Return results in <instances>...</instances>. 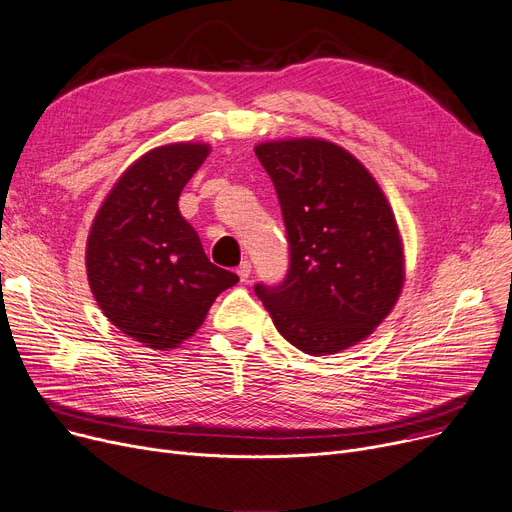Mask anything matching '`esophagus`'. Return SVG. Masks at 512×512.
I'll return each mask as SVG.
<instances>
[{
	"label": "esophagus",
	"instance_id": "esophagus-1",
	"mask_svg": "<svg viewBox=\"0 0 512 512\" xmlns=\"http://www.w3.org/2000/svg\"><path fill=\"white\" fill-rule=\"evenodd\" d=\"M250 273H252V264L248 260H244L242 264L237 266V277H239V281H242V283H246L250 279Z\"/></svg>",
	"mask_w": 512,
	"mask_h": 512
}]
</instances>
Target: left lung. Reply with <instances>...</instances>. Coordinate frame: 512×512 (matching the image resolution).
<instances>
[{
  "label": "left lung",
  "instance_id": "obj_1",
  "mask_svg": "<svg viewBox=\"0 0 512 512\" xmlns=\"http://www.w3.org/2000/svg\"><path fill=\"white\" fill-rule=\"evenodd\" d=\"M281 202L289 273L256 295L279 333L310 355L357 345L395 308L405 283L403 239L364 163L322 138L254 146Z\"/></svg>",
  "mask_w": 512,
  "mask_h": 512
}]
</instances>
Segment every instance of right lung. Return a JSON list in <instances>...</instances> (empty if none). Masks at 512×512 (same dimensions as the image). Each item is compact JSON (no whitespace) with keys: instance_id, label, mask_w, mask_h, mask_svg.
<instances>
[{"instance_id":"obj_1","label":"right lung","mask_w":512,"mask_h":512,"mask_svg":"<svg viewBox=\"0 0 512 512\" xmlns=\"http://www.w3.org/2000/svg\"><path fill=\"white\" fill-rule=\"evenodd\" d=\"M210 144L173 142L136 159L105 196L86 239V275L113 326L150 349L190 339L239 277L210 262L179 194Z\"/></svg>"}]
</instances>
